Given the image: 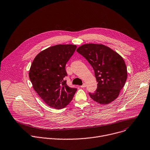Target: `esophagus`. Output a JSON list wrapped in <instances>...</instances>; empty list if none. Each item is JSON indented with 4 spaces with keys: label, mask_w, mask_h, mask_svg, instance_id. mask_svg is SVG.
<instances>
[{
    "label": "esophagus",
    "mask_w": 150,
    "mask_h": 150,
    "mask_svg": "<svg viewBox=\"0 0 150 150\" xmlns=\"http://www.w3.org/2000/svg\"><path fill=\"white\" fill-rule=\"evenodd\" d=\"M86 83H84L82 85H81V88H85V87H86Z\"/></svg>",
    "instance_id": "esophagus-1"
}]
</instances>
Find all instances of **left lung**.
<instances>
[{
	"label": "left lung",
	"instance_id": "1",
	"mask_svg": "<svg viewBox=\"0 0 150 150\" xmlns=\"http://www.w3.org/2000/svg\"><path fill=\"white\" fill-rule=\"evenodd\" d=\"M76 51L91 64L98 82L94 93H89L93 100L108 104L118 96L127 78V69L123 58L116 52L102 44L88 43Z\"/></svg>",
	"mask_w": 150,
	"mask_h": 150
}]
</instances>
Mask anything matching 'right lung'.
Returning <instances> with one entry per match:
<instances>
[{"instance_id":"1","label":"right lung","mask_w":150,"mask_h":150,"mask_svg":"<svg viewBox=\"0 0 150 150\" xmlns=\"http://www.w3.org/2000/svg\"><path fill=\"white\" fill-rule=\"evenodd\" d=\"M75 45H57L39 53L33 61L29 72L35 91L49 107H65L77 90L67 84L65 66L75 51Z\"/></svg>"}]
</instances>
